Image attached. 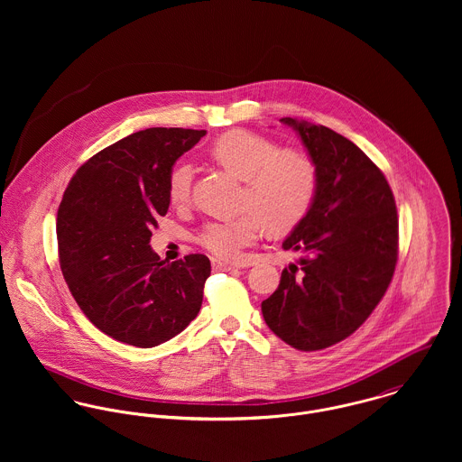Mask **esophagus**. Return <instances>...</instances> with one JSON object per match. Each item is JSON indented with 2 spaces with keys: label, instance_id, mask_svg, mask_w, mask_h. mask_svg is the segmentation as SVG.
<instances>
[{
  "label": "esophagus",
  "instance_id": "obj_1",
  "mask_svg": "<svg viewBox=\"0 0 462 462\" xmlns=\"http://www.w3.org/2000/svg\"><path fill=\"white\" fill-rule=\"evenodd\" d=\"M213 268H215V270H224V272L238 270V266H236V264L226 263V262H220V260H215V262H213Z\"/></svg>",
  "mask_w": 462,
  "mask_h": 462
}]
</instances>
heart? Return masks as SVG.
<instances>
[{
	"label": "heart",
	"instance_id": "b5f03b06",
	"mask_svg": "<svg viewBox=\"0 0 462 462\" xmlns=\"http://www.w3.org/2000/svg\"><path fill=\"white\" fill-rule=\"evenodd\" d=\"M209 154L220 167L245 181L242 208L251 211L233 220L211 222L200 231L199 244L217 258L242 260L244 249L262 236L264 227L275 233L288 231L310 211L319 176L313 160L302 151L279 149L268 136L233 130L213 142ZM192 183V165L176 163L167 178L171 204H187Z\"/></svg>",
	"mask_w": 462,
	"mask_h": 462
}]
</instances>
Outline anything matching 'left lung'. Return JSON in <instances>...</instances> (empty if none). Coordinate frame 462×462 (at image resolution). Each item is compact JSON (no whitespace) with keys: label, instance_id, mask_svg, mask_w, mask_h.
<instances>
[{"label":"left lung","instance_id":"left-lung-1","mask_svg":"<svg viewBox=\"0 0 462 462\" xmlns=\"http://www.w3.org/2000/svg\"><path fill=\"white\" fill-rule=\"evenodd\" d=\"M317 167L306 217L282 242L299 253L262 302L264 322L297 350H322L357 329L384 297L398 258L393 192L381 169L348 138L282 117Z\"/></svg>","mask_w":462,"mask_h":462}]
</instances>
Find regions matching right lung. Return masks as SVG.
Here are the masks:
<instances>
[{
  "mask_svg": "<svg viewBox=\"0 0 462 462\" xmlns=\"http://www.w3.org/2000/svg\"><path fill=\"white\" fill-rule=\"evenodd\" d=\"M204 134L133 133L94 154L67 185L57 218L60 268L85 317L117 341L151 348L198 317L209 260L165 263L149 242L171 204V169Z\"/></svg>",
  "mask_w": 462,
  "mask_h": 462,
  "instance_id": "obj_1",
  "label": "right lung"
}]
</instances>
